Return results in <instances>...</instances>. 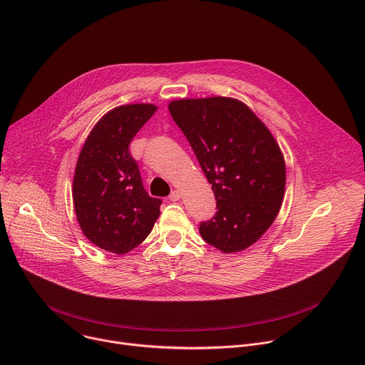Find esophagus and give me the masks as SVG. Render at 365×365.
<instances>
[{"label":"esophagus","instance_id":"esophagus-1","mask_svg":"<svg viewBox=\"0 0 365 365\" xmlns=\"http://www.w3.org/2000/svg\"><path fill=\"white\" fill-rule=\"evenodd\" d=\"M169 199H170L172 202H176V200H179V199H180V192H179V190H173V192L170 193Z\"/></svg>","mask_w":365,"mask_h":365}]
</instances>
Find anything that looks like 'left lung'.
<instances>
[{"label":"left lung","instance_id":"1","mask_svg":"<svg viewBox=\"0 0 365 365\" xmlns=\"http://www.w3.org/2000/svg\"><path fill=\"white\" fill-rule=\"evenodd\" d=\"M212 185L217 214L200 237L222 252L252 245L276 220L286 186L283 154L269 128L238 99L212 96L169 103Z\"/></svg>","mask_w":365,"mask_h":365}]
</instances>
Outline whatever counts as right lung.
I'll use <instances>...</instances> for the list:
<instances>
[{
	"label": "right lung",
	"mask_w": 365,
	"mask_h": 365,
	"mask_svg": "<svg viewBox=\"0 0 365 365\" xmlns=\"http://www.w3.org/2000/svg\"><path fill=\"white\" fill-rule=\"evenodd\" d=\"M158 107L121 106L89 133L73 176V205L85 237L102 250L125 254L141 244L160 215L162 199L141 182L130 143Z\"/></svg>",
	"instance_id": "1"
}]
</instances>
